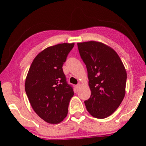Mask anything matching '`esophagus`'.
I'll list each match as a JSON object with an SVG mask.
<instances>
[{"instance_id":"1","label":"esophagus","mask_w":146,"mask_h":146,"mask_svg":"<svg viewBox=\"0 0 146 146\" xmlns=\"http://www.w3.org/2000/svg\"><path fill=\"white\" fill-rule=\"evenodd\" d=\"M80 86H81L80 84H78L77 85H76V90H80Z\"/></svg>"}]
</instances>
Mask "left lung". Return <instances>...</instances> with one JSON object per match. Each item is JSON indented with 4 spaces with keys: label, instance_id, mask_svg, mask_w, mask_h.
<instances>
[{
    "label": "left lung",
    "instance_id": "1",
    "mask_svg": "<svg viewBox=\"0 0 146 146\" xmlns=\"http://www.w3.org/2000/svg\"><path fill=\"white\" fill-rule=\"evenodd\" d=\"M86 66L91 97L84 101L88 111L97 118H105L119 107L125 94L127 73L122 60L111 47L102 42L77 43Z\"/></svg>",
    "mask_w": 146,
    "mask_h": 146
}]
</instances>
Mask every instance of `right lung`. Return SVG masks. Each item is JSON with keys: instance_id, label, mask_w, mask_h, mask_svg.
I'll list each match as a JSON object with an SVG mask.
<instances>
[{"instance_id": "1", "label": "right lung", "mask_w": 146, "mask_h": 146, "mask_svg": "<svg viewBox=\"0 0 146 146\" xmlns=\"http://www.w3.org/2000/svg\"><path fill=\"white\" fill-rule=\"evenodd\" d=\"M75 44L50 46L39 53L27 75L25 91L33 110L46 122L58 123L66 117L74 95L62 66Z\"/></svg>"}]
</instances>
